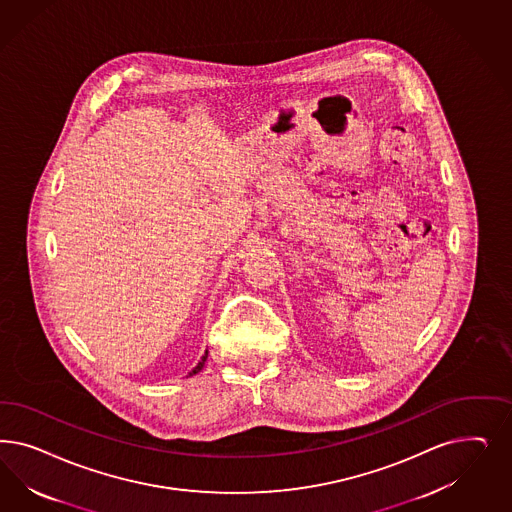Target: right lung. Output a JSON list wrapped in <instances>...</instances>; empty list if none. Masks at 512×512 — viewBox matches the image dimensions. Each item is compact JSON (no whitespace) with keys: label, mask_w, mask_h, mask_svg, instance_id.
I'll return each mask as SVG.
<instances>
[{"label":"right lung","mask_w":512,"mask_h":512,"mask_svg":"<svg viewBox=\"0 0 512 512\" xmlns=\"http://www.w3.org/2000/svg\"><path fill=\"white\" fill-rule=\"evenodd\" d=\"M205 360H207V352H205V356H203V358L199 360L198 365H196V367H194V369L190 371V377H192V375H196V373H199V371L203 369V365H205Z\"/></svg>","instance_id":"right-lung-1"}]
</instances>
